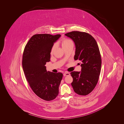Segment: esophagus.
<instances>
[{
  "label": "esophagus",
  "mask_w": 124,
  "mask_h": 124,
  "mask_svg": "<svg viewBox=\"0 0 124 124\" xmlns=\"http://www.w3.org/2000/svg\"><path fill=\"white\" fill-rule=\"evenodd\" d=\"M70 75V73L68 72H65L64 73H63V76H68V75Z\"/></svg>",
  "instance_id": "obj_1"
}]
</instances>
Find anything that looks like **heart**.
Wrapping results in <instances>:
<instances>
[{
	"label": "heart",
	"mask_w": 124,
	"mask_h": 124,
	"mask_svg": "<svg viewBox=\"0 0 124 124\" xmlns=\"http://www.w3.org/2000/svg\"><path fill=\"white\" fill-rule=\"evenodd\" d=\"M73 42L71 40V39H64L63 40L62 42V46L63 48L71 44H72ZM56 47V45L54 44L53 46V47H52V49L51 50V54H53V51L55 49V48Z\"/></svg>",
	"instance_id": "b5f03b06"
}]
</instances>
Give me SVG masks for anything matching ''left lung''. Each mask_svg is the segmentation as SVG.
Instances as JSON below:
<instances>
[{
	"label": "left lung",
	"instance_id": "left-lung-1",
	"mask_svg": "<svg viewBox=\"0 0 124 124\" xmlns=\"http://www.w3.org/2000/svg\"><path fill=\"white\" fill-rule=\"evenodd\" d=\"M74 41L75 60L81 62V71H72L71 84L75 93L86 95L96 86L100 74L101 57L95 39L86 32L71 31L65 34Z\"/></svg>",
	"mask_w": 124,
	"mask_h": 124
}]
</instances>
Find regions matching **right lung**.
Instances as JSON below:
<instances>
[{"instance_id":"obj_1","label":"right lung","mask_w":124,"mask_h":124,"mask_svg":"<svg viewBox=\"0 0 124 124\" xmlns=\"http://www.w3.org/2000/svg\"><path fill=\"white\" fill-rule=\"evenodd\" d=\"M61 36L49 34H35L27 43L23 54L22 67L26 79L36 94L46 101L58 95L63 74L47 71L45 66L50 61L54 43Z\"/></svg>"}]
</instances>
